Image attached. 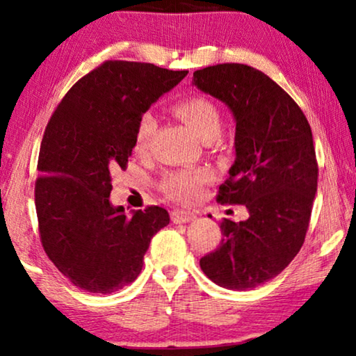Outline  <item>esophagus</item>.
Here are the masks:
<instances>
[{
  "mask_svg": "<svg viewBox=\"0 0 356 356\" xmlns=\"http://www.w3.org/2000/svg\"><path fill=\"white\" fill-rule=\"evenodd\" d=\"M170 217H172L173 223H186L189 220H193L194 213L186 212V211H173L172 213H170Z\"/></svg>",
  "mask_w": 356,
  "mask_h": 356,
  "instance_id": "obj_1",
  "label": "esophagus"
}]
</instances>
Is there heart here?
<instances>
[{
    "label": "heart",
    "instance_id": "obj_1",
    "mask_svg": "<svg viewBox=\"0 0 356 356\" xmlns=\"http://www.w3.org/2000/svg\"><path fill=\"white\" fill-rule=\"evenodd\" d=\"M173 111L181 118L201 139L213 138L220 128V113L207 97L189 95L183 97L173 105ZM155 131V118L152 113H143L138 120L134 131V150L144 152L149 147ZM211 179V172L207 168H186L175 170L163 175L160 181V189L165 196L177 199L179 202H193L204 184Z\"/></svg>",
    "mask_w": 356,
    "mask_h": 356
}]
</instances>
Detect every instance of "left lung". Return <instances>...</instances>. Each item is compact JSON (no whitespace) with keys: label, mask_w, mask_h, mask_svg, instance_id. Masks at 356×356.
<instances>
[{"label":"left lung","mask_w":356,"mask_h":356,"mask_svg":"<svg viewBox=\"0 0 356 356\" xmlns=\"http://www.w3.org/2000/svg\"><path fill=\"white\" fill-rule=\"evenodd\" d=\"M194 86L230 106L236 120V159L217 201L250 212L238 223L223 218L220 246L201 257V269L223 289H254L303 246L318 189L313 133L296 102L251 66L202 67Z\"/></svg>","instance_id":"left-lung-1"}]
</instances>
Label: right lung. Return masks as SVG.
I'll list each match as a JSON object with an SVG mask.
<instances>
[{
  "label": "right lung",
  "instance_id": "obj_1",
  "mask_svg": "<svg viewBox=\"0 0 356 356\" xmlns=\"http://www.w3.org/2000/svg\"><path fill=\"white\" fill-rule=\"evenodd\" d=\"M186 74L108 60L53 111L37 163L38 232L48 259L77 289L108 295L133 284L152 236L168 225L163 207L126 216L111 206L110 173L128 165L140 115Z\"/></svg>",
  "mask_w": 356,
  "mask_h": 356
}]
</instances>
